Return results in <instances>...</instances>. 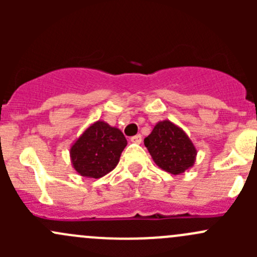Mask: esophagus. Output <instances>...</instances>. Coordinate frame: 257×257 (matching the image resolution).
Wrapping results in <instances>:
<instances>
[{
	"label": "esophagus",
	"mask_w": 257,
	"mask_h": 257,
	"mask_svg": "<svg viewBox=\"0 0 257 257\" xmlns=\"http://www.w3.org/2000/svg\"><path fill=\"white\" fill-rule=\"evenodd\" d=\"M132 143H136V144H141L142 143V136L141 134H137V136L132 137L131 138Z\"/></svg>",
	"instance_id": "1"
}]
</instances>
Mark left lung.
I'll return each mask as SVG.
<instances>
[{
	"instance_id": "8db88e82",
	"label": "left lung",
	"mask_w": 257,
	"mask_h": 257,
	"mask_svg": "<svg viewBox=\"0 0 257 257\" xmlns=\"http://www.w3.org/2000/svg\"><path fill=\"white\" fill-rule=\"evenodd\" d=\"M144 145L155 164L170 174L179 175L195 164V145L180 126L170 120L158 121L144 139Z\"/></svg>"
}]
</instances>
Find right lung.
Here are the masks:
<instances>
[{
	"mask_svg": "<svg viewBox=\"0 0 257 257\" xmlns=\"http://www.w3.org/2000/svg\"><path fill=\"white\" fill-rule=\"evenodd\" d=\"M125 147L126 139L120 129L97 120L71 145L72 167L82 177L99 179L118 165Z\"/></svg>",
	"mask_w": 257,
	"mask_h": 257,
	"instance_id": "right-lung-1",
	"label": "right lung"
}]
</instances>
